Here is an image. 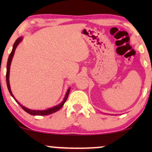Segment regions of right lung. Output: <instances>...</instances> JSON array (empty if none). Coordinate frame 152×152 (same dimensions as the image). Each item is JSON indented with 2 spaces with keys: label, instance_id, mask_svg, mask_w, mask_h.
Instances as JSON below:
<instances>
[{
  "label": "right lung",
  "instance_id": "right-lung-1",
  "mask_svg": "<svg viewBox=\"0 0 152 152\" xmlns=\"http://www.w3.org/2000/svg\"><path fill=\"white\" fill-rule=\"evenodd\" d=\"M22 39H23V37H19V38H18L17 39H16V41L14 43L13 48H12V50L11 52V53H10L9 57H8L7 64V72H6V82H7V86L8 91H9V92H10V94H11L12 96L13 97V98L15 99V101L16 102H17L18 104H19L20 107H21L22 109H23L25 111H26L27 113H28L29 114H30V115H50V114H52V113H55V112H56V111H59V110L61 109L62 107H63V105L64 104V103L66 102V99H67V98H68V94H69L70 88L68 89L67 92H66V93L65 97H64L63 101H62L61 103L57 105V106H55V107H53L52 108H49V109H45V110H32V109H28V108H26V107H24V106H23L21 104H20V102H18L16 100V99H15V97H14L13 94H12L11 88H10V80H9V79H10V66H11L12 58H13L14 55V52H15V50L16 48V47L18 46V45L19 44L20 41H22Z\"/></svg>",
  "mask_w": 152,
  "mask_h": 152
}]
</instances>
